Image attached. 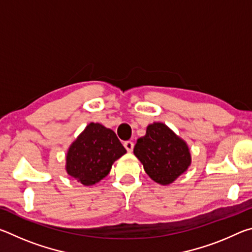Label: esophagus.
<instances>
[{
  "label": "esophagus",
  "mask_w": 252,
  "mask_h": 252,
  "mask_svg": "<svg viewBox=\"0 0 252 252\" xmlns=\"http://www.w3.org/2000/svg\"><path fill=\"white\" fill-rule=\"evenodd\" d=\"M133 147H134V143L132 141H126L125 142V148L126 149L127 152H131L133 150Z\"/></svg>",
  "instance_id": "esophagus-1"
}]
</instances>
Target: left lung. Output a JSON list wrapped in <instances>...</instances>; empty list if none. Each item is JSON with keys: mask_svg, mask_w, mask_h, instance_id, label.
Segmentation results:
<instances>
[{"mask_svg": "<svg viewBox=\"0 0 252 252\" xmlns=\"http://www.w3.org/2000/svg\"><path fill=\"white\" fill-rule=\"evenodd\" d=\"M134 156L153 181L171 185L191 164V153L185 140L162 122L147 126L146 135L136 140Z\"/></svg>", "mask_w": 252, "mask_h": 252, "instance_id": "obj_1", "label": "left lung"}]
</instances>
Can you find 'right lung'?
<instances>
[{"mask_svg": "<svg viewBox=\"0 0 252 252\" xmlns=\"http://www.w3.org/2000/svg\"><path fill=\"white\" fill-rule=\"evenodd\" d=\"M126 153L114 131L91 122L69 147L66 173L83 186H93L108 176L114 161Z\"/></svg>", "mask_w": 252, "mask_h": 252, "instance_id": "add662e5", "label": "right lung"}]
</instances>
